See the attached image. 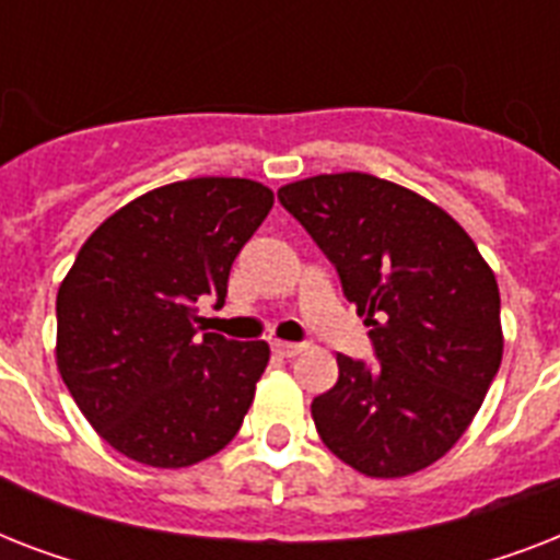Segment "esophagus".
Masks as SVG:
<instances>
[{
    "label": "esophagus",
    "mask_w": 560,
    "mask_h": 560,
    "mask_svg": "<svg viewBox=\"0 0 560 560\" xmlns=\"http://www.w3.org/2000/svg\"><path fill=\"white\" fill-rule=\"evenodd\" d=\"M302 349H305L302 342H281V340L272 342V351H276L279 358H296V354H302Z\"/></svg>",
    "instance_id": "1"
}]
</instances>
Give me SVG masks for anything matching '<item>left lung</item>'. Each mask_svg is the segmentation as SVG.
Listing matches in <instances>:
<instances>
[{
  "label": "left lung",
  "mask_w": 560,
  "mask_h": 560,
  "mask_svg": "<svg viewBox=\"0 0 560 560\" xmlns=\"http://www.w3.org/2000/svg\"><path fill=\"white\" fill-rule=\"evenodd\" d=\"M372 328L377 363L337 354L311 404L325 447L360 474L409 477L442 459L503 360L500 290L470 235L435 202L346 171L279 188Z\"/></svg>",
  "instance_id": "8db88e82"
}]
</instances>
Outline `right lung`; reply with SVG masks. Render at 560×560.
I'll return each mask as SVG.
<instances>
[{
	"instance_id": "add662e5",
	"label": "right lung",
	"mask_w": 560,
	"mask_h": 560,
	"mask_svg": "<svg viewBox=\"0 0 560 560\" xmlns=\"http://www.w3.org/2000/svg\"><path fill=\"white\" fill-rule=\"evenodd\" d=\"M272 209L255 179L153 188L101 223L57 290V369L95 433L151 468H188L244 424L270 346L200 334Z\"/></svg>"
}]
</instances>
